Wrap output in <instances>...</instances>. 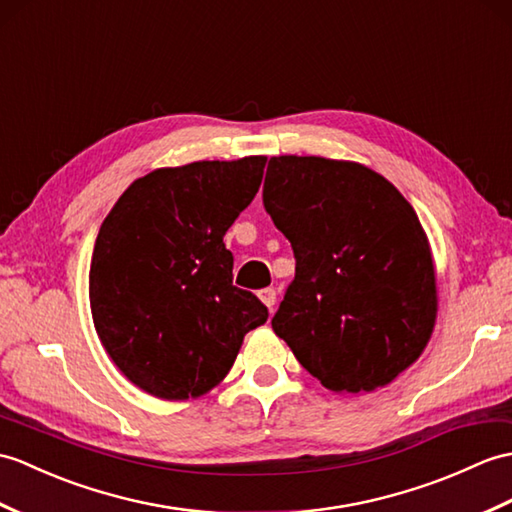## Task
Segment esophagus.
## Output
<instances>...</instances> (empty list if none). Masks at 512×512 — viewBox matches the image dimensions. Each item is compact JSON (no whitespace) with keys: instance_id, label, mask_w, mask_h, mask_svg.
I'll use <instances>...</instances> for the list:
<instances>
[{"instance_id":"obj_1","label":"esophagus","mask_w":512,"mask_h":512,"mask_svg":"<svg viewBox=\"0 0 512 512\" xmlns=\"http://www.w3.org/2000/svg\"><path fill=\"white\" fill-rule=\"evenodd\" d=\"M259 299H261V303L268 307V310H272V307H275V303H277V290L275 288L261 290L259 292Z\"/></svg>"}]
</instances>
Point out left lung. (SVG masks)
I'll list each match as a JSON object with an SVG mask.
<instances>
[{
  "mask_svg": "<svg viewBox=\"0 0 512 512\" xmlns=\"http://www.w3.org/2000/svg\"><path fill=\"white\" fill-rule=\"evenodd\" d=\"M264 207L296 259L272 329L320 384L371 392L419 360L438 310L410 202L353 161L272 157Z\"/></svg>",
  "mask_w": 512,
  "mask_h": 512,
  "instance_id": "1",
  "label": "left lung"
}]
</instances>
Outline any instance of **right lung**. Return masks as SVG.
<instances>
[{"label": "right lung", "instance_id": "1", "mask_svg": "<svg viewBox=\"0 0 512 512\" xmlns=\"http://www.w3.org/2000/svg\"><path fill=\"white\" fill-rule=\"evenodd\" d=\"M266 157L161 168L130 185L93 246L89 303L115 366L148 395L218 386L268 307L233 285L222 237L251 205Z\"/></svg>", "mask_w": 512, "mask_h": 512}]
</instances>
